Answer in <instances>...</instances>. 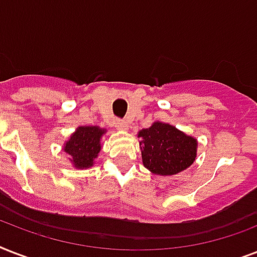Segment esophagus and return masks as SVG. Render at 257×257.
<instances>
[{"label":"esophagus","instance_id":"obj_1","mask_svg":"<svg viewBox=\"0 0 257 257\" xmlns=\"http://www.w3.org/2000/svg\"><path fill=\"white\" fill-rule=\"evenodd\" d=\"M114 126H116L118 131H125V129H126V126H128V124H126V121H124V120H116V122H114Z\"/></svg>","mask_w":257,"mask_h":257}]
</instances>
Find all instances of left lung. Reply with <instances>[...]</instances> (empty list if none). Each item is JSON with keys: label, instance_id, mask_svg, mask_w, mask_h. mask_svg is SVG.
Returning a JSON list of instances; mask_svg holds the SVG:
<instances>
[{"label": "left lung", "instance_id": "8db88e82", "mask_svg": "<svg viewBox=\"0 0 257 257\" xmlns=\"http://www.w3.org/2000/svg\"><path fill=\"white\" fill-rule=\"evenodd\" d=\"M143 164L160 176L180 173L193 164L197 140L167 122L156 121L139 132Z\"/></svg>", "mask_w": 257, "mask_h": 257}]
</instances>
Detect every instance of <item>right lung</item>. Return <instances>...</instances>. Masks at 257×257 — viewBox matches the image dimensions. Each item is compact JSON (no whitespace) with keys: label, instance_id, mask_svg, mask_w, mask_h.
<instances>
[{"label":"right lung","instance_id":"obj_1","mask_svg":"<svg viewBox=\"0 0 257 257\" xmlns=\"http://www.w3.org/2000/svg\"><path fill=\"white\" fill-rule=\"evenodd\" d=\"M106 132L98 126H78L64 144V151L78 169L92 167L101 151V137Z\"/></svg>","mask_w":257,"mask_h":257}]
</instances>
